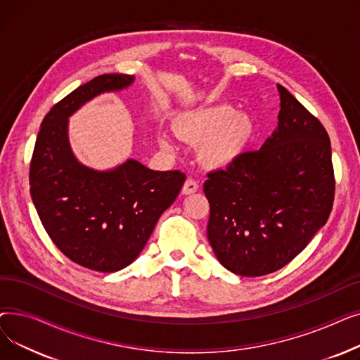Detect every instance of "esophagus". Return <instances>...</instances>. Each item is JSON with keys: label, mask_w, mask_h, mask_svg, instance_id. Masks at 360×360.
<instances>
[{"label": "esophagus", "mask_w": 360, "mask_h": 360, "mask_svg": "<svg viewBox=\"0 0 360 360\" xmlns=\"http://www.w3.org/2000/svg\"><path fill=\"white\" fill-rule=\"evenodd\" d=\"M198 182L194 181L193 178H188L185 182H184V186H182V194L184 195H190V194H194L198 191Z\"/></svg>", "instance_id": "1"}]
</instances>
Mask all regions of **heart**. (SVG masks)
Wrapping results in <instances>:
<instances>
[{"label":"heart","mask_w":360,"mask_h":360,"mask_svg":"<svg viewBox=\"0 0 360 360\" xmlns=\"http://www.w3.org/2000/svg\"><path fill=\"white\" fill-rule=\"evenodd\" d=\"M252 121L231 106L219 105L182 118L176 125L178 136L198 144L201 159L210 166H226L233 162L252 136ZM169 148L167 139L160 140Z\"/></svg>","instance_id":"heart-1"}]
</instances>
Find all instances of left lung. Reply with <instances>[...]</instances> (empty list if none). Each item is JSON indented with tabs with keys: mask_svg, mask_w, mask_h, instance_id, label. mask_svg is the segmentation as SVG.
I'll return each mask as SVG.
<instances>
[{
	"mask_svg": "<svg viewBox=\"0 0 360 360\" xmlns=\"http://www.w3.org/2000/svg\"><path fill=\"white\" fill-rule=\"evenodd\" d=\"M278 128L258 150L207 174V238L224 269L259 277L289 264L326 224L334 202L324 125L283 86Z\"/></svg>",
	"mask_w": 360,
	"mask_h": 360,
	"instance_id": "obj_1",
	"label": "left lung"
}]
</instances>
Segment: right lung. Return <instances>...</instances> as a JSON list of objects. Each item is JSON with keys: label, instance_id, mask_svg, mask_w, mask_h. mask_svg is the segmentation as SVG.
<instances>
[{"label": "right lung", "instance_id": "obj_1", "mask_svg": "<svg viewBox=\"0 0 360 360\" xmlns=\"http://www.w3.org/2000/svg\"><path fill=\"white\" fill-rule=\"evenodd\" d=\"M128 74H102L46 113L30 160V195L51 240L82 267L113 273L134 261L185 182L181 170H151L128 160L96 172L72 156L68 117L102 91L129 86Z\"/></svg>", "mask_w": 360, "mask_h": 360}]
</instances>
